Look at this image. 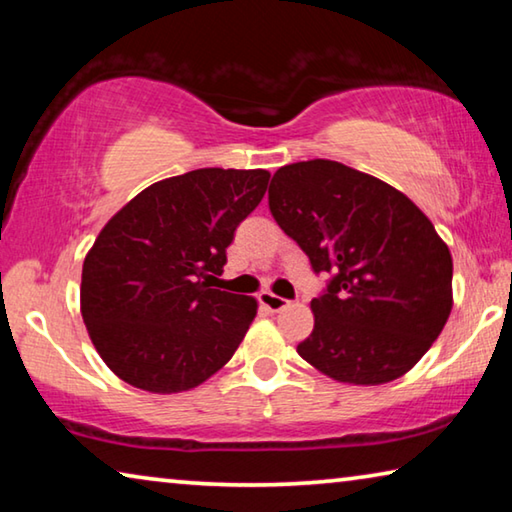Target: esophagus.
Masks as SVG:
<instances>
[{"instance_id": "obj_1", "label": "esophagus", "mask_w": 512, "mask_h": 512, "mask_svg": "<svg viewBox=\"0 0 512 512\" xmlns=\"http://www.w3.org/2000/svg\"><path fill=\"white\" fill-rule=\"evenodd\" d=\"M259 302H262V307H266L268 311H280L289 305V300H284L282 296H275L271 291L259 293Z\"/></svg>"}]
</instances>
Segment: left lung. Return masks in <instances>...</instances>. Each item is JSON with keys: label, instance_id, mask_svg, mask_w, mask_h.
Here are the masks:
<instances>
[{"label": "left lung", "instance_id": "1", "mask_svg": "<svg viewBox=\"0 0 512 512\" xmlns=\"http://www.w3.org/2000/svg\"><path fill=\"white\" fill-rule=\"evenodd\" d=\"M268 207L305 250L316 273H332L311 300L314 329L298 354L343 384L377 386L409 372L452 311V253L400 189L334 160L275 171Z\"/></svg>", "mask_w": 512, "mask_h": 512}]
</instances>
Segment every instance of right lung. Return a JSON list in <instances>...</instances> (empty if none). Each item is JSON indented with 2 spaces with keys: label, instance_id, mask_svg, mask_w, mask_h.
Here are the masks:
<instances>
[{
  "label": "right lung",
  "instance_id": "right-lung-1",
  "mask_svg": "<svg viewBox=\"0 0 512 512\" xmlns=\"http://www.w3.org/2000/svg\"><path fill=\"white\" fill-rule=\"evenodd\" d=\"M268 178L264 169L216 167L164 178L103 225L83 262L81 314L119 379L183 393L232 359L257 300L212 289V280Z\"/></svg>",
  "mask_w": 512,
  "mask_h": 512
}]
</instances>
